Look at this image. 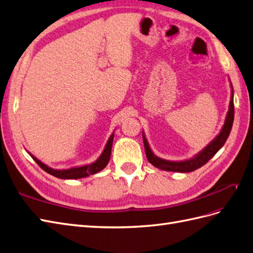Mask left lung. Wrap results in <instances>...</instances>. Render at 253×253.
<instances>
[{
    "instance_id": "left-lung-1",
    "label": "left lung",
    "mask_w": 253,
    "mask_h": 253,
    "mask_svg": "<svg viewBox=\"0 0 253 253\" xmlns=\"http://www.w3.org/2000/svg\"><path fill=\"white\" fill-rule=\"evenodd\" d=\"M233 121H234V101H233V88H232V98L230 101L229 112H228V115H226L225 123L222 127L221 132H220L218 137L213 140L209 146L204 148V150L201 152L197 157H194L193 159H190V160L180 161V163H174V161H167L164 159H160L157 156H155V155L152 153L151 148L148 146L147 141L143 134L146 158L154 167H156L161 170L172 171V172H183V173L192 172L194 170L199 169V168H201L202 166H204L207 161L215 156V154L224 145L225 141L229 138V134L231 132Z\"/></svg>"
}]
</instances>
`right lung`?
Listing matches in <instances>:
<instances>
[{"instance_id":"obj_1","label":"right lung","mask_w":253,"mask_h":253,"mask_svg":"<svg viewBox=\"0 0 253 253\" xmlns=\"http://www.w3.org/2000/svg\"><path fill=\"white\" fill-rule=\"evenodd\" d=\"M113 137L114 134H112L110 137L108 143L103 150L101 156L97 159L94 164L88 165V166H83V167H79V168H73V169H68V170H53L51 168L47 167L46 165H43L42 163H41L40 160L36 159L34 156H32L36 164L40 166L43 171H46L47 173L51 174L55 177L59 178H63V179H77V178H81V177H86L88 175H92V174H95L97 172L101 171L103 168H105L109 160H110V155H111V147H112V143H113Z\"/></svg>"}]
</instances>
